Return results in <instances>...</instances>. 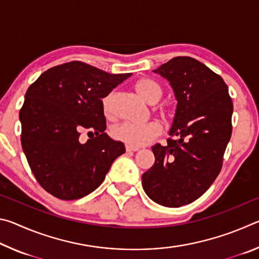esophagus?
Returning <instances> with one entry per match:
<instances>
[{
  "instance_id": "obj_1",
  "label": "esophagus",
  "mask_w": 259,
  "mask_h": 259,
  "mask_svg": "<svg viewBox=\"0 0 259 259\" xmlns=\"http://www.w3.org/2000/svg\"><path fill=\"white\" fill-rule=\"evenodd\" d=\"M125 151L128 153H131V152H137L138 148L137 147H130V146H125Z\"/></svg>"
}]
</instances>
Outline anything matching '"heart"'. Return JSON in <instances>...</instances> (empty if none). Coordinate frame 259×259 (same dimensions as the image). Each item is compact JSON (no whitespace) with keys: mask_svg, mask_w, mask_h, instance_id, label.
Returning <instances> with one entry per match:
<instances>
[{"mask_svg":"<svg viewBox=\"0 0 259 259\" xmlns=\"http://www.w3.org/2000/svg\"><path fill=\"white\" fill-rule=\"evenodd\" d=\"M135 90L140 97L150 104H155L162 96L161 88L148 78H140L135 83ZM114 94L111 93L103 98V111L105 115L112 114ZM162 134V125L157 121H150L146 123L137 124L131 122H122L113 126L112 136L114 139L124 143L130 147H142L153 142Z\"/></svg>","mask_w":259,"mask_h":259,"instance_id":"b5f03b06","label":"heart"}]
</instances>
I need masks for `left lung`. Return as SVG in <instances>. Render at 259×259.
Masks as SVG:
<instances>
[{
    "mask_svg": "<svg viewBox=\"0 0 259 259\" xmlns=\"http://www.w3.org/2000/svg\"><path fill=\"white\" fill-rule=\"evenodd\" d=\"M153 72L170 82L178 104L168 145L152 147L155 162L143 188L154 202L178 208L199 199L221 172L233 103L222 76L192 57H175Z\"/></svg>",
    "mask_w": 259,
    "mask_h": 259,
    "instance_id": "obj_1",
    "label": "left lung"
}]
</instances>
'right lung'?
I'll use <instances>...</instances> for the list:
<instances>
[{"mask_svg": "<svg viewBox=\"0 0 259 259\" xmlns=\"http://www.w3.org/2000/svg\"><path fill=\"white\" fill-rule=\"evenodd\" d=\"M131 73L109 74L82 61L51 67L29 85L20 108L21 146L37 183L76 200L104 182L123 143L105 133L103 100ZM87 132L90 139L81 143Z\"/></svg>", "mask_w": 259, "mask_h": 259, "instance_id": "1", "label": "right lung"}]
</instances>
